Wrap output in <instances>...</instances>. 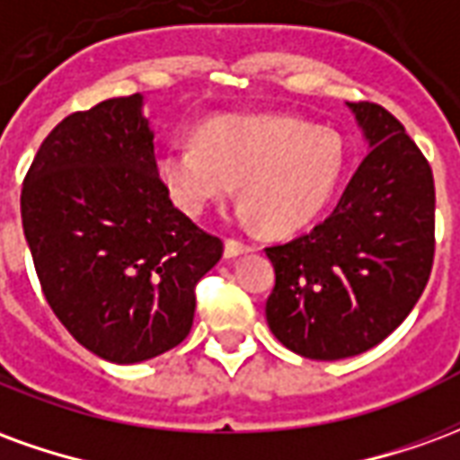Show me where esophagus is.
<instances>
[{"mask_svg": "<svg viewBox=\"0 0 460 460\" xmlns=\"http://www.w3.org/2000/svg\"><path fill=\"white\" fill-rule=\"evenodd\" d=\"M251 251V243L241 239H226V246H224V253H226V259H234V256H241V253H246Z\"/></svg>", "mask_w": 460, "mask_h": 460, "instance_id": "esophagus-1", "label": "esophagus"}]
</instances>
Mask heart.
I'll use <instances>...</instances> for the list:
<instances>
[{
    "mask_svg": "<svg viewBox=\"0 0 460 460\" xmlns=\"http://www.w3.org/2000/svg\"><path fill=\"white\" fill-rule=\"evenodd\" d=\"M345 147L338 132L296 118H214L199 140H172L157 172L172 201L201 214L241 184L243 217L273 234H290L318 217L338 190Z\"/></svg>",
    "mask_w": 460,
    "mask_h": 460,
    "instance_id": "1",
    "label": "heart"
}]
</instances>
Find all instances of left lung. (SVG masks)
Returning a JSON list of instances; mask_svg holds the SVG:
<instances>
[{"mask_svg":"<svg viewBox=\"0 0 460 460\" xmlns=\"http://www.w3.org/2000/svg\"><path fill=\"white\" fill-rule=\"evenodd\" d=\"M367 152L328 219L269 246L276 286L270 332L308 359H345L394 332L434 266V174L404 125L382 105L347 103Z\"/></svg>","mask_w":460,"mask_h":460,"instance_id":"1","label":"left lung"}]
</instances>
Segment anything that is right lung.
Returning <instances> with one entry per match:
<instances>
[{
    "label": "right lung",
    "instance_id": "add662e5",
    "mask_svg": "<svg viewBox=\"0 0 460 460\" xmlns=\"http://www.w3.org/2000/svg\"><path fill=\"white\" fill-rule=\"evenodd\" d=\"M22 224L54 315L115 365L190 335L194 288L224 253L219 236L172 204L140 93L71 113L49 132L22 184Z\"/></svg>",
    "mask_w": 460,
    "mask_h": 460
}]
</instances>
